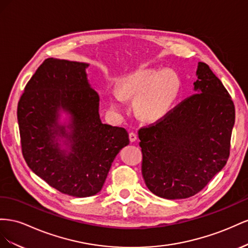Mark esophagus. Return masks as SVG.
<instances>
[{"label":"esophagus","mask_w":248,"mask_h":248,"mask_svg":"<svg viewBox=\"0 0 248 248\" xmlns=\"http://www.w3.org/2000/svg\"><path fill=\"white\" fill-rule=\"evenodd\" d=\"M129 138H130V141H131V142H134V141H136V139H137L136 133L131 132V133L129 134Z\"/></svg>","instance_id":"esophagus-1"}]
</instances>
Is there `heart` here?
Instances as JSON below:
<instances>
[{
  "label": "heart",
  "instance_id": "b5f03b06",
  "mask_svg": "<svg viewBox=\"0 0 248 248\" xmlns=\"http://www.w3.org/2000/svg\"><path fill=\"white\" fill-rule=\"evenodd\" d=\"M180 80L170 69L141 68L122 80L118 91L110 95V106L125 110L124 98L136 97L135 110L140 118L154 122L171 110L178 97Z\"/></svg>",
  "mask_w": 248,
  "mask_h": 248
}]
</instances>
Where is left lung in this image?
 <instances>
[{
	"label": "left lung",
	"mask_w": 248,
	"mask_h": 248,
	"mask_svg": "<svg viewBox=\"0 0 248 248\" xmlns=\"http://www.w3.org/2000/svg\"><path fill=\"white\" fill-rule=\"evenodd\" d=\"M196 75V93L138 131L146 187L167 200L199 193L230 157L234 102L206 63Z\"/></svg>",
	"instance_id": "left-lung-1"
}]
</instances>
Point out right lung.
Wrapping results in <instances>:
<instances>
[{
    "label": "right lung",
    "mask_w": 248,
    "mask_h": 248,
    "mask_svg": "<svg viewBox=\"0 0 248 248\" xmlns=\"http://www.w3.org/2000/svg\"><path fill=\"white\" fill-rule=\"evenodd\" d=\"M87 66L46 59L27 83L17 105L26 163L49 186L76 197L100 192L113 160L130 142L124 128L101 122L100 97L88 84ZM60 109L71 115L69 132L58 124ZM57 136L70 140L69 151L60 150Z\"/></svg>",
    "instance_id": "obj_1"
}]
</instances>
